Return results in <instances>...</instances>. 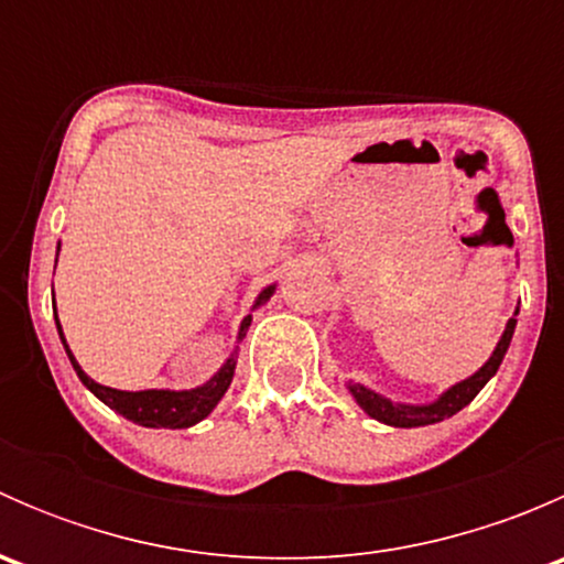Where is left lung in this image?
<instances>
[{
  "label": "left lung",
  "instance_id": "left-lung-1",
  "mask_svg": "<svg viewBox=\"0 0 564 564\" xmlns=\"http://www.w3.org/2000/svg\"><path fill=\"white\" fill-rule=\"evenodd\" d=\"M510 240H513V237H510ZM516 316H519V308H516L513 318H510L508 327H505L502 338H499L497 349H494V355L488 357L486 366H482L477 373H471L469 379H464V382L453 384L451 390L442 392L436 401H431V403H395V401H390V398L379 395V392L362 388V384H351V382H349V392L355 395V401L360 403V409L368 414V417L379 420V423H384V425H395V429H417V425L442 423V420L453 417V414L460 412L466 403H471V398H475L477 392L486 388L488 379H491L494 373L499 371L505 355H508L510 340H513Z\"/></svg>",
  "mask_w": 564,
  "mask_h": 564
}]
</instances>
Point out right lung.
I'll list each match as a JSON object with an SVG mask.
<instances>
[{"instance_id": "add662e5", "label": "right lung", "mask_w": 564, "mask_h": 564, "mask_svg": "<svg viewBox=\"0 0 564 564\" xmlns=\"http://www.w3.org/2000/svg\"><path fill=\"white\" fill-rule=\"evenodd\" d=\"M272 292H275V286H267L264 292L256 297L253 308L264 305L267 300L272 297ZM54 318H56V308H54ZM248 327H250V316L242 318L240 335H237V340L246 338ZM56 329H59V338H62V344H65V351H67V357H70L73 368H76L78 379H82V382L87 384V388L93 390L95 395H98L100 401L106 403V406H111L113 412H119L122 417L133 420V423L144 425V429H191V425H196L198 420H204L209 412H213L215 406H218V401L224 398V392L229 390L231 379H235L237 351L229 357V360L224 362V366H220V371L215 373L209 382L202 384V388H193V390H139V392L113 390V388H106V384H98L95 379H89L87 373L82 371V366H78L76 357H73L70 346H67L65 335H62L59 318H56Z\"/></svg>"}]
</instances>
